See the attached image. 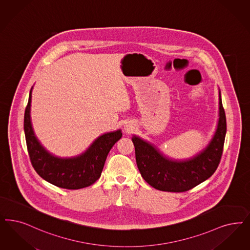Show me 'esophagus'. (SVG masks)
Instances as JSON below:
<instances>
[{"mask_svg":"<svg viewBox=\"0 0 250 250\" xmlns=\"http://www.w3.org/2000/svg\"><path fill=\"white\" fill-rule=\"evenodd\" d=\"M133 128H134V127H133L131 125H125V129L126 132H130V131H132Z\"/></svg>","mask_w":250,"mask_h":250,"instance_id":"34e87169","label":"esophagus"}]
</instances>
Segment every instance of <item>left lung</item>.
I'll return each mask as SVG.
<instances>
[{"instance_id": "1", "label": "left lung", "mask_w": 250, "mask_h": 250, "mask_svg": "<svg viewBox=\"0 0 250 250\" xmlns=\"http://www.w3.org/2000/svg\"><path fill=\"white\" fill-rule=\"evenodd\" d=\"M219 121L208 145L197 155L183 161L164 155L151 143L133 136L136 161L144 180L155 189L185 192L209 178L220 164L226 134V117L219 92Z\"/></svg>"}]
</instances>
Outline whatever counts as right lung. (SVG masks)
<instances>
[{
	"instance_id": "1",
	"label": "right lung",
	"mask_w": 250,
	"mask_h": 250,
	"mask_svg": "<svg viewBox=\"0 0 250 250\" xmlns=\"http://www.w3.org/2000/svg\"><path fill=\"white\" fill-rule=\"evenodd\" d=\"M31 90L25 111L24 130L28 155L35 171L44 180L61 188L80 189L91 186L101 177L109 151L122 138L121 130L102 135L80 155L72 158L52 155L41 144L32 128Z\"/></svg>"
}]
</instances>
